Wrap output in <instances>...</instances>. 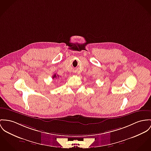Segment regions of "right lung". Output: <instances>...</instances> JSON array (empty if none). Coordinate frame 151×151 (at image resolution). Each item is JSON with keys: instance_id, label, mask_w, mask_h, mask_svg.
<instances>
[{"instance_id": "obj_1", "label": "right lung", "mask_w": 151, "mask_h": 151, "mask_svg": "<svg viewBox=\"0 0 151 151\" xmlns=\"http://www.w3.org/2000/svg\"><path fill=\"white\" fill-rule=\"evenodd\" d=\"M52 78L53 79H58V78H59V76H58V75H56V74H54L53 75V76H52Z\"/></svg>"}]
</instances>
